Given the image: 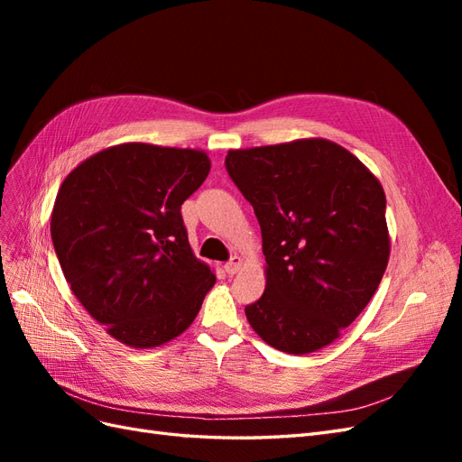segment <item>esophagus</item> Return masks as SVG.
<instances>
[{"mask_svg":"<svg viewBox=\"0 0 462 462\" xmlns=\"http://www.w3.org/2000/svg\"><path fill=\"white\" fill-rule=\"evenodd\" d=\"M241 265H243V258H241V256H233L226 265H223V268H226V272H227L229 275H235L236 272L241 270Z\"/></svg>","mask_w":462,"mask_h":462,"instance_id":"1","label":"esophagus"}]
</instances>
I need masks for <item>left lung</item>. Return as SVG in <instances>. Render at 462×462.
Instances as JSON below:
<instances>
[{
	"label": "left lung",
	"instance_id": "left-lung-1",
	"mask_svg": "<svg viewBox=\"0 0 462 462\" xmlns=\"http://www.w3.org/2000/svg\"><path fill=\"white\" fill-rule=\"evenodd\" d=\"M226 165L262 229L265 291L245 309L250 328L289 355L331 345L387 268L382 183L328 138L229 150Z\"/></svg>",
	"mask_w": 462,
	"mask_h": 462
}]
</instances>
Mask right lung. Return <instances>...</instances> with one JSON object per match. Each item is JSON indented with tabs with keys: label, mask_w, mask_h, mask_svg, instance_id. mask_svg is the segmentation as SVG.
Segmentation results:
<instances>
[{
	"label": "right lung",
	"mask_w": 462,
	"mask_h": 462,
	"mask_svg": "<svg viewBox=\"0 0 462 462\" xmlns=\"http://www.w3.org/2000/svg\"><path fill=\"white\" fill-rule=\"evenodd\" d=\"M209 167L204 150L123 143L61 183L50 221L55 254L73 295L116 341L153 348L175 339L214 287L180 217Z\"/></svg>",
	"instance_id": "1"
}]
</instances>
